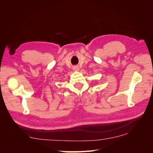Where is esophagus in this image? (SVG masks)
<instances>
[{
    "label": "esophagus",
    "instance_id": "esophagus-1",
    "mask_svg": "<svg viewBox=\"0 0 153 153\" xmlns=\"http://www.w3.org/2000/svg\"><path fill=\"white\" fill-rule=\"evenodd\" d=\"M73 71H77L79 70V68H78V67H77V66H74L73 68Z\"/></svg>",
    "mask_w": 153,
    "mask_h": 153
}]
</instances>
